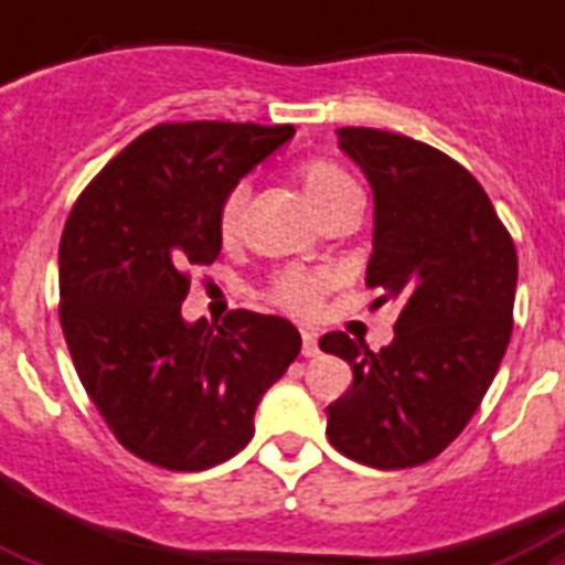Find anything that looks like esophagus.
I'll list each match as a JSON object with an SVG mask.
<instances>
[{
    "label": "esophagus",
    "instance_id": "obj_1",
    "mask_svg": "<svg viewBox=\"0 0 565 565\" xmlns=\"http://www.w3.org/2000/svg\"><path fill=\"white\" fill-rule=\"evenodd\" d=\"M301 354H305V358H317L319 354V337L317 331H310V328L301 331Z\"/></svg>",
    "mask_w": 565,
    "mask_h": 565
}]
</instances>
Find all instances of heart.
Wrapping results in <instances>:
<instances>
[{
    "label": "heart",
    "mask_w": 565,
    "mask_h": 565,
    "mask_svg": "<svg viewBox=\"0 0 565 565\" xmlns=\"http://www.w3.org/2000/svg\"><path fill=\"white\" fill-rule=\"evenodd\" d=\"M299 184L313 204L319 216H328L337 211L340 204L361 202V190L349 175H345L337 163L331 161H308L299 170ZM248 199V184L239 181L228 190L222 199L220 207V234L225 239L237 237L239 220H243V207ZM331 287V278L317 269H281L273 275V281L266 287V299L273 301L275 308L287 310L292 317H313L322 305V296Z\"/></svg>",
    "instance_id": "b5f03b06"
}]
</instances>
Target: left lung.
Instances as JSON below:
<instances>
[{
	"mask_svg": "<svg viewBox=\"0 0 565 565\" xmlns=\"http://www.w3.org/2000/svg\"><path fill=\"white\" fill-rule=\"evenodd\" d=\"M340 149L370 179L375 234L366 287L398 301L393 343L370 352L331 331L352 386L328 404V439L372 469L428 463L455 443L508 352L516 246L469 170L413 137L340 128Z\"/></svg>",
	"mask_w": 565,
	"mask_h": 565,
	"instance_id": "left-lung-1",
	"label": "left lung"
}]
</instances>
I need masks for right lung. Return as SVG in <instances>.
<instances>
[{
    "label": "right lung",
    "instance_id": "add662e5",
    "mask_svg": "<svg viewBox=\"0 0 565 565\" xmlns=\"http://www.w3.org/2000/svg\"><path fill=\"white\" fill-rule=\"evenodd\" d=\"M292 126L161 122L84 188L57 248L61 328L84 390L146 463L202 472L255 437L264 393L299 358L292 322L231 310L184 322L190 273L220 257V207Z\"/></svg>",
    "mask_w": 565,
    "mask_h": 565
}]
</instances>
